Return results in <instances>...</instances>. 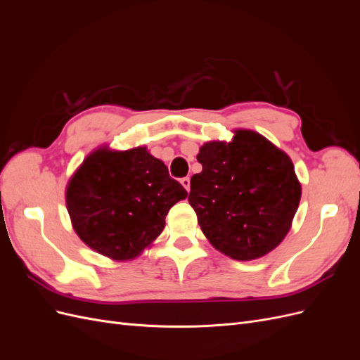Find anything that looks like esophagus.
I'll return each instance as SVG.
<instances>
[{
  "instance_id": "obj_1",
  "label": "esophagus",
  "mask_w": 360,
  "mask_h": 360,
  "mask_svg": "<svg viewBox=\"0 0 360 360\" xmlns=\"http://www.w3.org/2000/svg\"><path fill=\"white\" fill-rule=\"evenodd\" d=\"M180 183L183 184V188L186 189V191L191 189V179H189V177H183V179L180 180Z\"/></svg>"
}]
</instances>
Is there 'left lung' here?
I'll return each instance as SVG.
<instances>
[{
	"mask_svg": "<svg viewBox=\"0 0 360 360\" xmlns=\"http://www.w3.org/2000/svg\"><path fill=\"white\" fill-rule=\"evenodd\" d=\"M189 204L209 242L233 259L269 254L287 236L302 188L291 159L254 130L212 141L197 156Z\"/></svg>",
	"mask_w": 360,
	"mask_h": 360,
	"instance_id": "left-lung-1",
	"label": "left lung"
}]
</instances>
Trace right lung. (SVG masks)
Here are the masks:
<instances>
[{
    "label": "right lung",
    "mask_w": 360,
    "mask_h": 360,
    "mask_svg": "<svg viewBox=\"0 0 360 360\" xmlns=\"http://www.w3.org/2000/svg\"><path fill=\"white\" fill-rule=\"evenodd\" d=\"M186 197L165 163L146 147L101 148L73 174L66 204L81 240L96 252L123 261L155 240L171 207Z\"/></svg>",
    "instance_id": "add662e5"
}]
</instances>
